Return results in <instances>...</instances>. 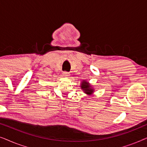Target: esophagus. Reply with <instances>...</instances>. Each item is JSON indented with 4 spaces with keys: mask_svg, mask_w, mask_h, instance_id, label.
Listing matches in <instances>:
<instances>
[{
    "mask_svg": "<svg viewBox=\"0 0 147 147\" xmlns=\"http://www.w3.org/2000/svg\"><path fill=\"white\" fill-rule=\"evenodd\" d=\"M63 75L64 77H69V76H70V74L69 72H67V71H64L63 72Z\"/></svg>",
    "mask_w": 147,
    "mask_h": 147,
    "instance_id": "1",
    "label": "esophagus"
}]
</instances>
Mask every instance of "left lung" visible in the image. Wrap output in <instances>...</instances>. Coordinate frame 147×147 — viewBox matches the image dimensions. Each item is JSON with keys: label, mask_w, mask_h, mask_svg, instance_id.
<instances>
[{"label": "left lung", "mask_w": 147, "mask_h": 147, "mask_svg": "<svg viewBox=\"0 0 147 147\" xmlns=\"http://www.w3.org/2000/svg\"><path fill=\"white\" fill-rule=\"evenodd\" d=\"M81 88L84 92V93L88 94V95H91L94 92L93 88L92 87L91 85L88 82L85 81V80H83L82 82Z\"/></svg>", "instance_id": "1"}]
</instances>
